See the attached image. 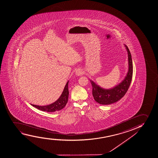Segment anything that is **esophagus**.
I'll return each instance as SVG.
<instances>
[{
	"label": "esophagus",
	"mask_w": 158,
	"mask_h": 158,
	"mask_svg": "<svg viewBox=\"0 0 158 158\" xmlns=\"http://www.w3.org/2000/svg\"><path fill=\"white\" fill-rule=\"evenodd\" d=\"M82 74H83V72L81 70H80V69H77V70L76 71V74L77 76H81Z\"/></svg>",
	"instance_id": "34e87169"
}]
</instances>
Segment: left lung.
<instances>
[{
  "label": "left lung",
  "mask_w": 158,
  "mask_h": 158,
  "mask_svg": "<svg viewBox=\"0 0 158 158\" xmlns=\"http://www.w3.org/2000/svg\"><path fill=\"white\" fill-rule=\"evenodd\" d=\"M128 56V72L124 80L119 85L110 89H105L100 87L92 80H90L93 87L92 94L94 98L98 103L102 105H109L119 101L127 93L132 80L133 66L131 52L126 45Z\"/></svg>",
  "instance_id": "1"
}]
</instances>
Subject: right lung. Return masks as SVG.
I'll return each instance as SVG.
<instances>
[{"label": "right lung", "mask_w": 158, "mask_h": 158, "mask_svg": "<svg viewBox=\"0 0 158 158\" xmlns=\"http://www.w3.org/2000/svg\"><path fill=\"white\" fill-rule=\"evenodd\" d=\"M69 81L67 82L64 89L63 91V93L59 99L56 101L55 102L53 103L46 106H39V105H33L31 104L34 107L37 108L43 111H46L48 112H53L55 111H59L62 109L66 105L67 102L68 101L69 89H68Z\"/></svg>", "instance_id": "add662e5"}]
</instances>
